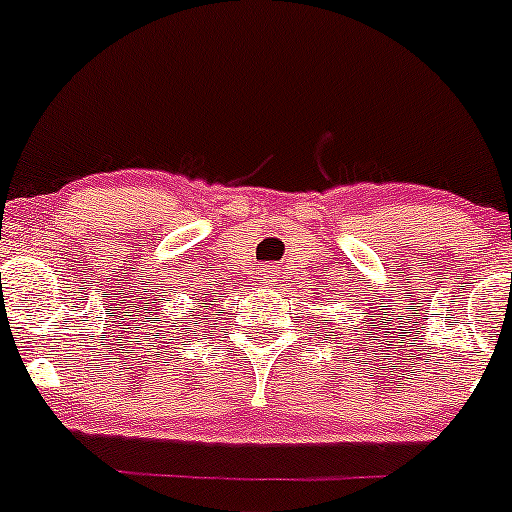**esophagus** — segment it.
I'll list each match as a JSON object with an SVG mask.
<instances>
[{
	"label": "esophagus",
	"instance_id": "34e87169",
	"mask_svg": "<svg viewBox=\"0 0 512 512\" xmlns=\"http://www.w3.org/2000/svg\"><path fill=\"white\" fill-rule=\"evenodd\" d=\"M272 277H275V270H272V267L267 265V267H262L260 277H257V280H260V282H272Z\"/></svg>",
	"mask_w": 512,
	"mask_h": 512
}]
</instances>
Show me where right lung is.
<instances>
[{
  "instance_id": "right-lung-1",
  "label": "right lung",
  "mask_w": 512,
  "mask_h": 512,
  "mask_svg": "<svg viewBox=\"0 0 512 512\" xmlns=\"http://www.w3.org/2000/svg\"><path fill=\"white\" fill-rule=\"evenodd\" d=\"M198 319H200V317H198Z\"/></svg>"
}]
</instances>
